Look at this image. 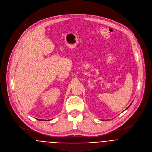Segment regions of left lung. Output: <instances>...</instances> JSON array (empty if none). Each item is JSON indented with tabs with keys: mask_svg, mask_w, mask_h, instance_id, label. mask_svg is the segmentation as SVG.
<instances>
[{
	"mask_svg": "<svg viewBox=\"0 0 152 152\" xmlns=\"http://www.w3.org/2000/svg\"><path fill=\"white\" fill-rule=\"evenodd\" d=\"M130 105H129V107H127V108H126V109H127V108H129V107H130Z\"/></svg>",
	"mask_w": 152,
	"mask_h": 152,
	"instance_id": "8db88e82",
	"label": "left lung"
}]
</instances>
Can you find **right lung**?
Returning a JSON list of instances; mask_svg holds the SVG:
<instances>
[{"instance_id": "1", "label": "right lung", "mask_w": 152, "mask_h": 152, "mask_svg": "<svg viewBox=\"0 0 152 152\" xmlns=\"http://www.w3.org/2000/svg\"><path fill=\"white\" fill-rule=\"evenodd\" d=\"M38 120H39V121H49V120H44V119H38Z\"/></svg>"}]
</instances>
